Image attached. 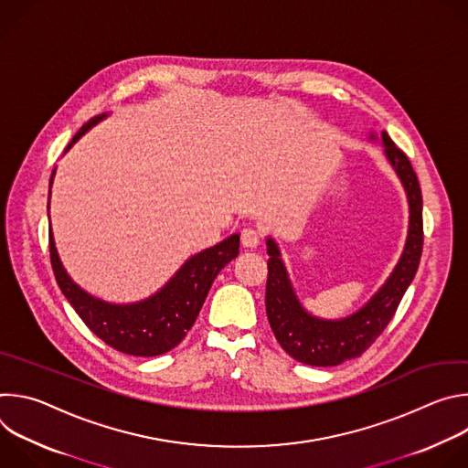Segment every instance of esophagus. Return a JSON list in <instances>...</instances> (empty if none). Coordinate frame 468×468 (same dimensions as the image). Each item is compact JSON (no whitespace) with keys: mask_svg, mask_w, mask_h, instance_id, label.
Returning a JSON list of instances; mask_svg holds the SVG:
<instances>
[{"mask_svg":"<svg viewBox=\"0 0 468 468\" xmlns=\"http://www.w3.org/2000/svg\"><path fill=\"white\" fill-rule=\"evenodd\" d=\"M240 242H242V246H244V248L253 250V248H257V246H259V242H261V235H259L255 229L246 228V229H242Z\"/></svg>","mask_w":468,"mask_h":468,"instance_id":"34e87169","label":"esophagus"}]
</instances>
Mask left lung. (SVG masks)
Returning a JSON list of instances; mask_svg holds the SVG:
<instances>
[{
    "instance_id": "left-lung-1",
    "label": "left lung",
    "mask_w": 468,
    "mask_h": 468,
    "mask_svg": "<svg viewBox=\"0 0 468 468\" xmlns=\"http://www.w3.org/2000/svg\"><path fill=\"white\" fill-rule=\"evenodd\" d=\"M368 141H378L370 131ZM383 155L402 183L408 206L410 228L402 255L379 291L356 313L339 320H325L311 314L298 300L278 242L266 239L269 280H266V316L282 348L300 363L311 367H335L359 357L381 335L411 285L422 255V194L417 174L408 155L398 150L381 131Z\"/></svg>"
}]
</instances>
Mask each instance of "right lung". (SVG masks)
Returning <instances> with one entry per match:
<instances>
[{
  "label": "right lung",
  "mask_w": 468,
  "mask_h": 468,
  "mask_svg": "<svg viewBox=\"0 0 468 468\" xmlns=\"http://www.w3.org/2000/svg\"><path fill=\"white\" fill-rule=\"evenodd\" d=\"M103 118H107V112L90 118L76 133V137L66 146L64 154ZM53 176L55 170L51 172L49 179L48 211ZM239 244L240 237L235 233L222 242L192 255L161 291L146 300L133 303H111L89 294L66 272L55 248L53 231L49 229V255L53 274L66 300L70 302L89 329L105 345L118 352L139 357L166 354L185 339L186 331L192 327L199 309H202L207 298L215 278L228 262L239 255Z\"/></svg>",
  "instance_id": "1"
}]
</instances>
